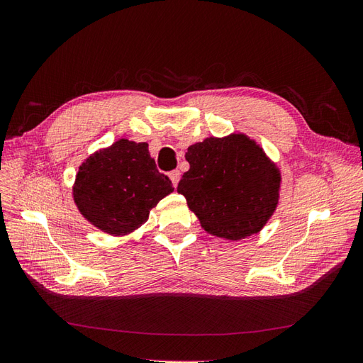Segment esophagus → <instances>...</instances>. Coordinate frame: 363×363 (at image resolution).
<instances>
[{
	"label": "esophagus",
	"instance_id": "34e87169",
	"mask_svg": "<svg viewBox=\"0 0 363 363\" xmlns=\"http://www.w3.org/2000/svg\"><path fill=\"white\" fill-rule=\"evenodd\" d=\"M180 171L179 169H174V171H171L169 172V179H171V182H172V184L174 186H177L179 184V182H180Z\"/></svg>",
	"mask_w": 363,
	"mask_h": 363
}]
</instances>
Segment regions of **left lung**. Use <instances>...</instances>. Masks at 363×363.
Returning a JSON list of instances; mask_svg holds the SVG:
<instances>
[{
	"instance_id": "left-lung-1",
	"label": "left lung",
	"mask_w": 363,
	"mask_h": 363,
	"mask_svg": "<svg viewBox=\"0 0 363 363\" xmlns=\"http://www.w3.org/2000/svg\"><path fill=\"white\" fill-rule=\"evenodd\" d=\"M191 168L177 192L208 235L240 240L259 233L280 199L281 172L244 133L206 138L184 155Z\"/></svg>"
}]
</instances>
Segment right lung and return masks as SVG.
Instances as JSON below:
<instances>
[{"label": "right lung", "mask_w": 363, "mask_h": 363, "mask_svg": "<svg viewBox=\"0 0 363 363\" xmlns=\"http://www.w3.org/2000/svg\"><path fill=\"white\" fill-rule=\"evenodd\" d=\"M174 191L156 168L147 142L119 139L80 164L72 186L74 203L96 228L127 236L147 223L150 211Z\"/></svg>", "instance_id": "obj_1"}]
</instances>
